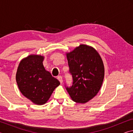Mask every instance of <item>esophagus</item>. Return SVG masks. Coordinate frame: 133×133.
I'll list each match as a JSON object with an SVG mask.
<instances>
[{
    "instance_id": "1",
    "label": "esophagus",
    "mask_w": 133,
    "mask_h": 133,
    "mask_svg": "<svg viewBox=\"0 0 133 133\" xmlns=\"http://www.w3.org/2000/svg\"><path fill=\"white\" fill-rule=\"evenodd\" d=\"M57 79L59 80V82H60V83H63V78H62V76H58L57 77Z\"/></svg>"
}]
</instances>
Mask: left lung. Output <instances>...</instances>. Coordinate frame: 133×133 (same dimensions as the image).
Segmentation results:
<instances>
[{
	"instance_id": "left-lung-1",
	"label": "left lung",
	"mask_w": 133,
	"mask_h": 133,
	"mask_svg": "<svg viewBox=\"0 0 133 133\" xmlns=\"http://www.w3.org/2000/svg\"><path fill=\"white\" fill-rule=\"evenodd\" d=\"M73 85L66 87L72 100L84 104L95 97L102 85L104 66L102 57L93 47L80 44L66 53Z\"/></svg>"
}]
</instances>
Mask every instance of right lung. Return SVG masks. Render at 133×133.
Here are the masks:
<instances>
[{
    "mask_svg": "<svg viewBox=\"0 0 133 133\" xmlns=\"http://www.w3.org/2000/svg\"><path fill=\"white\" fill-rule=\"evenodd\" d=\"M44 56L30 55L22 59L17 67L16 80L21 93L37 105H43L60 85L57 79L45 69Z\"/></svg>",
    "mask_w": 133,
    "mask_h": 133,
    "instance_id": "right-lung-1",
    "label": "right lung"
}]
</instances>
